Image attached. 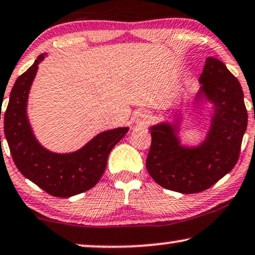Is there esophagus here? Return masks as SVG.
Returning <instances> with one entry per match:
<instances>
[{
  "label": "esophagus",
  "mask_w": 255,
  "mask_h": 255,
  "mask_svg": "<svg viewBox=\"0 0 255 255\" xmlns=\"http://www.w3.org/2000/svg\"><path fill=\"white\" fill-rule=\"evenodd\" d=\"M151 121V115L146 111H140L134 116V122L139 127H146V125L150 123Z\"/></svg>",
  "instance_id": "obj_1"
}]
</instances>
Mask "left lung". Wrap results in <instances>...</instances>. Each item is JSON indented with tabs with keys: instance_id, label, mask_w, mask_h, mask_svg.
Returning a JSON list of instances; mask_svg holds the SVG:
<instances>
[{
	"instance_id": "8db88e82",
	"label": "left lung",
	"mask_w": 255,
	"mask_h": 255,
	"mask_svg": "<svg viewBox=\"0 0 255 255\" xmlns=\"http://www.w3.org/2000/svg\"><path fill=\"white\" fill-rule=\"evenodd\" d=\"M199 82L194 103L207 101L213 107L210 128L199 145L180 143L179 118L150 128L147 172L161 187L184 194L207 190L232 171L247 128L243 89L223 62L206 58Z\"/></svg>"
}]
</instances>
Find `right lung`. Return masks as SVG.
I'll use <instances>...</instances> for the list:
<instances>
[{
    "instance_id": "right-lung-1",
    "label": "right lung",
    "mask_w": 255,
    "mask_h": 255,
    "mask_svg": "<svg viewBox=\"0 0 255 255\" xmlns=\"http://www.w3.org/2000/svg\"><path fill=\"white\" fill-rule=\"evenodd\" d=\"M45 55H39L16 79L4 112V135L16 167L23 176L51 196L68 198L85 192L98 183L109 154L128 128L101 132L83 147L69 153H56L43 147L29 123L26 105L38 64Z\"/></svg>"
}]
</instances>
